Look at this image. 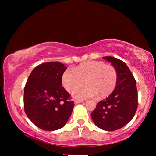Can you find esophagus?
Returning a JSON list of instances; mask_svg holds the SVG:
<instances>
[{
  "label": "esophagus",
  "mask_w": 156,
  "mask_h": 156,
  "mask_svg": "<svg viewBox=\"0 0 156 156\" xmlns=\"http://www.w3.org/2000/svg\"><path fill=\"white\" fill-rule=\"evenodd\" d=\"M83 101V100H75V104H79V103H82Z\"/></svg>",
  "instance_id": "34e87169"
}]
</instances>
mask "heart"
Masks as SVG:
<instances>
[{"label":"heart","mask_w":156,"mask_h":156,"mask_svg":"<svg viewBox=\"0 0 156 156\" xmlns=\"http://www.w3.org/2000/svg\"><path fill=\"white\" fill-rule=\"evenodd\" d=\"M115 68L102 61H87L81 63L72 69L65 70L62 76V83L68 92L80 88L83 82L85 87L74 91L73 97L84 100L96 96L103 98L112 94L117 84Z\"/></svg>","instance_id":"1"}]
</instances>
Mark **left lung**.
<instances>
[{
    "label": "left lung",
    "mask_w": 156,
    "mask_h": 156,
    "mask_svg": "<svg viewBox=\"0 0 156 156\" xmlns=\"http://www.w3.org/2000/svg\"><path fill=\"white\" fill-rule=\"evenodd\" d=\"M103 58L115 68L117 84L112 93L97 104L91 118L98 128L112 131L123 127L133 118L138 108V91L135 78L125 62L112 56Z\"/></svg>",
    "instance_id": "1"
}]
</instances>
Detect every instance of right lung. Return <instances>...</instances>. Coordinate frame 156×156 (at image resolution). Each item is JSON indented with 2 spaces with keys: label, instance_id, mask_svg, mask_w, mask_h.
<instances>
[{
  "label": "right lung",
  "instance_id": "add662e5",
  "mask_svg": "<svg viewBox=\"0 0 156 156\" xmlns=\"http://www.w3.org/2000/svg\"><path fill=\"white\" fill-rule=\"evenodd\" d=\"M67 67L59 62L39 65L29 76L24 89L26 115L38 128L56 131L67 123L74 107L70 94L62 87Z\"/></svg>",
  "mask_w": 156,
  "mask_h": 156
}]
</instances>
